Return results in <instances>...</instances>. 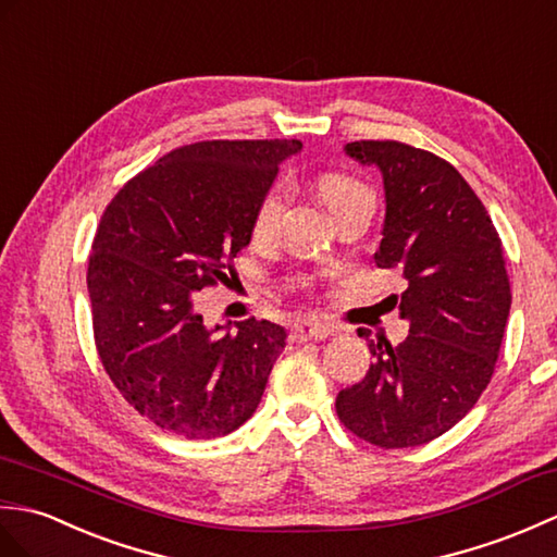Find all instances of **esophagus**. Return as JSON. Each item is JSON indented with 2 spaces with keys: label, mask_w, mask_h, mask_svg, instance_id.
Segmentation results:
<instances>
[{
  "label": "esophagus",
  "mask_w": 557,
  "mask_h": 557,
  "mask_svg": "<svg viewBox=\"0 0 557 557\" xmlns=\"http://www.w3.org/2000/svg\"><path fill=\"white\" fill-rule=\"evenodd\" d=\"M333 336V326L326 324V321H300L295 324V329L290 331L293 341H324Z\"/></svg>",
  "instance_id": "esophagus-1"
}]
</instances>
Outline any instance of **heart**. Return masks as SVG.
<instances>
[{"instance_id": "b5f03b06", "label": "heart", "mask_w": 557, "mask_h": 557, "mask_svg": "<svg viewBox=\"0 0 557 557\" xmlns=\"http://www.w3.org/2000/svg\"><path fill=\"white\" fill-rule=\"evenodd\" d=\"M319 193L321 200L326 202L333 216H338L343 209H348L357 202H374V193L369 190V185L345 174H324L319 178ZM288 207V185L274 183L262 195L252 219V233L257 240H267L276 233L283 214Z\"/></svg>"}]
</instances>
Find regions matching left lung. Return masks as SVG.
Here are the masks:
<instances>
[{"mask_svg":"<svg viewBox=\"0 0 557 557\" xmlns=\"http://www.w3.org/2000/svg\"><path fill=\"white\" fill-rule=\"evenodd\" d=\"M345 154L381 171L386 219L374 262L403 271L395 302L410 333L391 345L364 331L374 362L338 393L336 412L372 446H422L472 410L496 369L512 302L503 245L446 159L395 140L348 143Z\"/></svg>","mask_w":557,"mask_h":557,"instance_id":"obj_1","label":"left lung"}]
</instances>
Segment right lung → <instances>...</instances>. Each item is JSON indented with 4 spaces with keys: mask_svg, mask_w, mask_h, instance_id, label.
<instances>
[{
    "mask_svg": "<svg viewBox=\"0 0 557 557\" xmlns=\"http://www.w3.org/2000/svg\"><path fill=\"white\" fill-rule=\"evenodd\" d=\"M300 140H205L140 171L104 209L88 293L95 345L135 410L185 438L236 431L257 410L286 329H209L200 290L226 283L255 209Z\"/></svg>",
    "mask_w": 557,
    "mask_h": 557,
    "instance_id": "1",
    "label": "right lung"
}]
</instances>
